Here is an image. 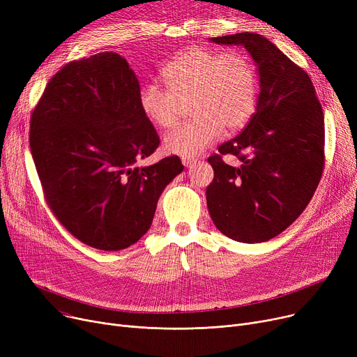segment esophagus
I'll return each mask as SVG.
<instances>
[{"label": "esophagus", "instance_id": "obj_1", "mask_svg": "<svg viewBox=\"0 0 357 357\" xmlns=\"http://www.w3.org/2000/svg\"><path fill=\"white\" fill-rule=\"evenodd\" d=\"M182 163H183V166H192L197 163V159L195 158H182Z\"/></svg>", "mask_w": 357, "mask_h": 357}]
</instances>
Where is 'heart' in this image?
<instances>
[{"instance_id":"b5f03b06","label":"heart","mask_w":357,"mask_h":357,"mask_svg":"<svg viewBox=\"0 0 357 357\" xmlns=\"http://www.w3.org/2000/svg\"><path fill=\"white\" fill-rule=\"evenodd\" d=\"M166 86L147 82L139 91L144 117L160 128L176 124L183 104L191 119L163 140L167 153L194 158L226 131L245 126L257 104L259 78L255 65L237 52L190 46L162 69Z\"/></svg>"}]
</instances>
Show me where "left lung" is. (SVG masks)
Segmentation results:
<instances>
[{"label":"left lung","mask_w":357,"mask_h":357,"mask_svg":"<svg viewBox=\"0 0 357 357\" xmlns=\"http://www.w3.org/2000/svg\"><path fill=\"white\" fill-rule=\"evenodd\" d=\"M243 45L256 62L260 93L246 128L208 158L207 205L215 227L241 243L268 241L311 201L324 171V116L308 73L266 37L237 33L211 39ZM236 155L241 163L222 160Z\"/></svg>","instance_id":"left-lung-1"}]
</instances>
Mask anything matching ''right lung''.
Segmentation results:
<instances>
[{
    "mask_svg": "<svg viewBox=\"0 0 357 357\" xmlns=\"http://www.w3.org/2000/svg\"><path fill=\"white\" fill-rule=\"evenodd\" d=\"M140 85L112 52L66 63L47 82L30 119V150L53 215L84 245L126 249L150 229L158 199L183 169L155 165L160 139L139 105Z\"/></svg>",
    "mask_w": 357,
    "mask_h": 357,
    "instance_id": "right-lung-1",
    "label": "right lung"
}]
</instances>
